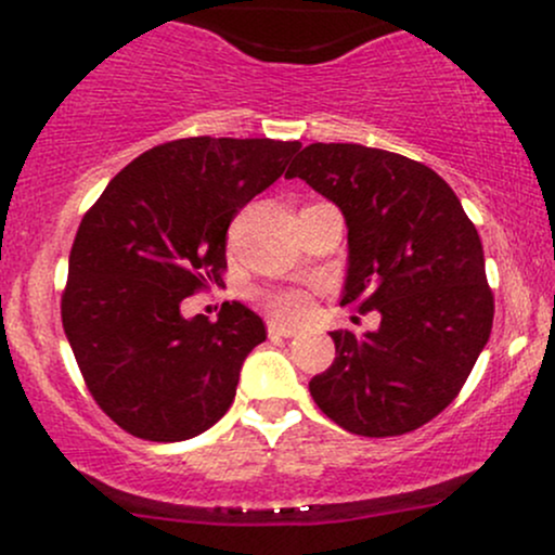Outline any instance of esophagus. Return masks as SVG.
Returning <instances> with one entry per match:
<instances>
[{"instance_id":"esophagus-1","label":"esophagus","mask_w":555,"mask_h":555,"mask_svg":"<svg viewBox=\"0 0 555 555\" xmlns=\"http://www.w3.org/2000/svg\"><path fill=\"white\" fill-rule=\"evenodd\" d=\"M295 334H297L295 326H286V323H279V321H269V336H271V339H279V336L289 339V336H295Z\"/></svg>"}]
</instances>
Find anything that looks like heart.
Returning <instances> with one entry per match:
<instances>
[{
    "instance_id": "obj_1",
    "label": "heart",
    "mask_w": 555,
    "mask_h": 555,
    "mask_svg": "<svg viewBox=\"0 0 555 555\" xmlns=\"http://www.w3.org/2000/svg\"><path fill=\"white\" fill-rule=\"evenodd\" d=\"M266 302H269L271 313H276L279 318H299L308 313V295L299 289L273 292V295L266 297Z\"/></svg>"
}]
</instances>
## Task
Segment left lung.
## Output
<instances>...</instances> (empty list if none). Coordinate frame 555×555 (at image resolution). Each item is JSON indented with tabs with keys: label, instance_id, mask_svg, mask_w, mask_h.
<instances>
[{
	"label": "left lung",
	"instance_id": "8db88e82",
	"mask_svg": "<svg viewBox=\"0 0 555 555\" xmlns=\"http://www.w3.org/2000/svg\"><path fill=\"white\" fill-rule=\"evenodd\" d=\"M286 177L344 214L341 305L380 313L362 336L331 331L336 358L310 397L354 436L420 428L456 399L493 328L480 234L436 171L391 151L310 143Z\"/></svg>",
	"mask_w": 555,
	"mask_h": 555
}]
</instances>
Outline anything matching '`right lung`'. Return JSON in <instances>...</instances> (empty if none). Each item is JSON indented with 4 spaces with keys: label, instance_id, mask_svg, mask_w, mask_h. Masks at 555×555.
Returning <instances> with one entry per match:
<instances>
[{
    "label": "right lung",
    "instance_id": "add662e5",
    "mask_svg": "<svg viewBox=\"0 0 555 555\" xmlns=\"http://www.w3.org/2000/svg\"><path fill=\"white\" fill-rule=\"evenodd\" d=\"M297 140L182 138L140 154L82 216L62 326L95 404L145 441H188L227 415L263 321L224 302L180 305L221 284L227 229L284 175Z\"/></svg>",
    "mask_w": 555,
    "mask_h": 555
}]
</instances>
